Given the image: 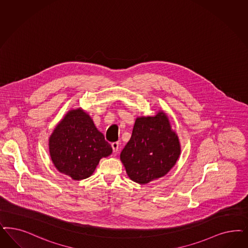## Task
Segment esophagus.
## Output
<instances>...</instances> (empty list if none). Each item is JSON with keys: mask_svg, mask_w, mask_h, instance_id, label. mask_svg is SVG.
Segmentation results:
<instances>
[{"mask_svg": "<svg viewBox=\"0 0 248 248\" xmlns=\"http://www.w3.org/2000/svg\"><path fill=\"white\" fill-rule=\"evenodd\" d=\"M119 146H120V143H119V142H113V143H111V147L112 149H113V152H118V151H119Z\"/></svg>", "mask_w": 248, "mask_h": 248, "instance_id": "1", "label": "esophagus"}]
</instances>
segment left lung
Wrapping results in <instances>:
<instances>
[{
	"instance_id": "obj_1",
	"label": "left lung",
	"mask_w": 248,
	"mask_h": 248,
	"mask_svg": "<svg viewBox=\"0 0 248 248\" xmlns=\"http://www.w3.org/2000/svg\"><path fill=\"white\" fill-rule=\"evenodd\" d=\"M180 154L178 136L171 129L167 115L159 111L153 117L137 118L120 160L130 180L146 184L166 175Z\"/></svg>"
}]
</instances>
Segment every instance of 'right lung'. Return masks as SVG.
<instances>
[{"label": "right lung", "mask_w": 248, "mask_h": 248, "mask_svg": "<svg viewBox=\"0 0 248 248\" xmlns=\"http://www.w3.org/2000/svg\"><path fill=\"white\" fill-rule=\"evenodd\" d=\"M49 152L56 168L73 180L92 175L101 158L112 148L81 108L67 112L49 138Z\"/></svg>", "instance_id": "right-lung-1"}]
</instances>
